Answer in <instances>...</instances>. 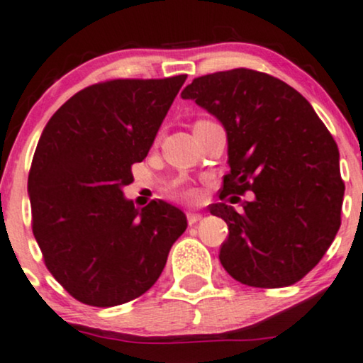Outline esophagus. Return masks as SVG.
Segmentation results:
<instances>
[{"label":"esophagus","instance_id":"esophagus-1","mask_svg":"<svg viewBox=\"0 0 363 363\" xmlns=\"http://www.w3.org/2000/svg\"><path fill=\"white\" fill-rule=\"evenodd\" d=\"M199 220H203V215H199V213H187V223L189 225H194L198 223Z\"/></svg>","mask_w":363,"mask_h":363}]
</instances>
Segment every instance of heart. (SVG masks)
<instances>
[{
  "label": "heart",
  "instance_id": "obj_1",
  "mask_svg": "<svg viewBox=\"0 0 363 363\" xmlns=\"http://www.w3.org/2000/svg\"><path fill=\"white\" fill-rule=\"evenodd\" d=\"M179 194H181L182 198H186V199H191V201L198 199V193H196L194 189H182V191H179Z\"/></svg>",
  "mask_w": 363,
  "mask_h": 363
}]
</instances>
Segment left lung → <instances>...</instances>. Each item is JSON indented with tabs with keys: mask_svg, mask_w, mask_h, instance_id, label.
Masks as SVG:
<instances>
[{
	"mask_svg": "<svg viewBox=\"0 0 363 363\" xmlns=\"http://www.w3.org/2000/svg\"><path fill=\"white\" fill-rule=\"evenodd\" d=\"M181 96L226 130L230 174L220 198L255 194L242 213L226 203L209 208L230 231L221 265L252 287L301 281L323 259L342 223L345 184L328 128L294 87L252 69L196 77Z\"/></svg>",
	"mask_w": 363,
	"mask_h": 363,
	"instance_id": "left-lung-1",
	"label": "left lung"
}]
</instances>
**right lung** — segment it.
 Returning a JSON list of instances; mask_svg holds the SVG:
<instances>
[{
    "mask_svg": "<svg viewBox=\"0 0 363 363\" xmlns=\"http://www.w3.org/2000/svg\"><path fill=\"white\" fill-rule=\"evenodd\" d=\"M186 77L93 84L43 128L28 174L32 228L47 269L81 303L111 308L142 296L187 228L172 204L137 209L123 194Z\"/></svg>",
    "mask_w": 363,
    "mask_h": 363,
    "instance_id": "1",
    "label": "right lung"
}]
</instances>
